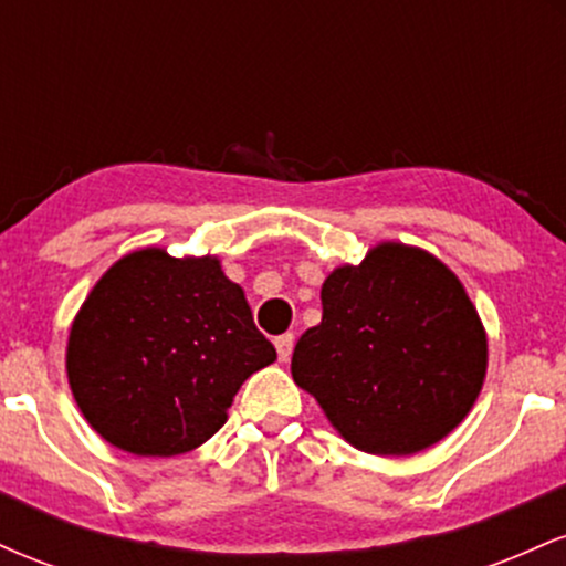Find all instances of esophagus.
I'll list each match as a JSON object with an SVG mask.
<instances>
[{"mask_svg": "<svg viewBox=\"0 0 566 566\" xmlns=\"http://www.w3.org/2000/svg\"><path fill=\"white\" fill-rule=\"evenodd\" d=\"M276 346V354H279V361H290L292 356V348H295V335L287 333V335H279L274 340Z\"/></svg>", "mask_w": 566, "mask_h": 566, "instance_id": "1", "label": "esophagus"}]
</instances>
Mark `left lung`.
Instances as JSON below:
<instances>
[{"mask_svg":"<svg viewBox=\"0 0 566 566\" xmlns=\"http://www.w3.org/2000/svg\"><path fill=\"white\" fill-rule=\"evenodd\" d=\"M486 375V333L460 279L420 247L382 242L322 284V322L292 378L348 444L415 454L463 423Z\"/></svg>","mask_w":566,"mask_h":566,"instance_id":"1","label":"left lung"}]
</instances>
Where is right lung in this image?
<instances>
[{
  "label": "right lung",
  "mask_w": 566,
  "mask_h": 566,
  "mask_svg": "<svg viewBox=\"0 0 566 566\" xmlns=\"http://www.w3.org/2000/svg\"><path fill=\"white\" fill-rule=\"evenodd\" d=\"M276 359L244 290L212 255L146 247L106 271L69 333V386L108 444L140 458L197 450L242 382Z\"/></svg>",
  "instance_id": "1"
}]
</instances>
